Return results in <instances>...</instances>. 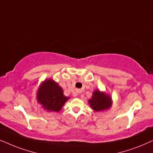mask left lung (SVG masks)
Here are the masks:
<instances>
[{"label": "left lung", "instance_id": "left-lung-1", "mask_svg": "<svg viewBox=\"0 0 153 153\" xmlns=\"http://www.w3.org/2000/svg\"><path fill=\"white\" fill-rule=\"evenodd\" d=\"M89 103L95 111H104L111 106V97L99 90H96L91 99L89 100Z\"/></svg>", "mask_w": 153, "mask_h": 153}]
</instances>
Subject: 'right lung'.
Returning <instances> with one entry per match:
<instances>
[{"mask_svg":"<svg viewBox=\"0 0 153 153\" xmlns=\"http://www.w3.org/2000/svg\"><path fill=\"white\" fill-rule=\"evenodd\" d=\"M38 101L49 111H59L67 99L63 94V89L52 80L44 81L37 94Z\"/></svg>","mask_w":153,"mask_h":153,"instance_id":"add662e5","label":"right lung"}]
</instances>
